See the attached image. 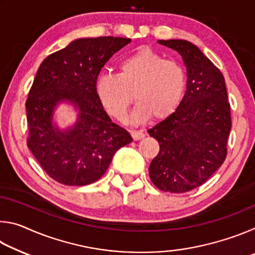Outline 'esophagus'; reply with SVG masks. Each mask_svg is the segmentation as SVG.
I'll return each mask as SVG.
<instances>
[{
  "label": "esophagus",
  "mask_w": 255,
  "mask_h": 255,
  "mask_svg": "<svg viewBox=\"0 0 255 255\" xmlns=\"http://www.w3.org/2000/svg\"><path fill=\"white\" fill-rule=\"evenodd\" d=\"M130 133H131V137L133 140H139V139H141V138L145 137V132L141 130H132V131H130Z\"/></svg>",
  "instance_id": "34e87169"
}]
</instances>
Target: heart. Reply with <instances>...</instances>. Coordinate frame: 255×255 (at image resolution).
<instances>
[{
    "label": "heart",
    "mask_w": 255,
    "mask_h": 255,
    "mask_svg": "<svg viewBox=\"0 0 255 255\" xmlns=\"http://www.w3.org/2000/svg\"><path fill=\"white\" fill-rule=\"evenodd\" d=\"M118 74L102 73L96 89L103 107L122 120L132 99L136 107L128 122L140 124L150 117L166 118L182 100L187 76L175 60H166L149 48H139L119 63Z\"/></svg>",
    "instance_id": "obj_1"
}]
</instances>
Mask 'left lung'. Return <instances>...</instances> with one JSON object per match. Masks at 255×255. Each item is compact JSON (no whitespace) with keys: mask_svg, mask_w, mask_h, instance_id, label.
<instances>
[{"mask_svg":"<svg viewBox=\"0 0 255 255\" xmlns=\"http://www.w3.org/2000/svg\"><path fill=\"white\" fill-rule=\"evenodd\" d=\"M157 42L182 57L187 90L173 114L148 129L159 144L149 178L163 191L187 192L204 184L226 158L232 122L225 79L190 41Z\"/></svg>","mask_w":255,"mask_h":255,"instance_id":"left-lung-1","label":"left lung"}]
</instances>
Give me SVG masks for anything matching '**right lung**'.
I'll list each match as a JSON object with an SVG mask.
<instances>
[{"label":"right lung","instance_id":"1","mask_svg":"<svg viewBox=\"0 0 255 255\" xmlns=\"http://www.w3.org/2000/svg\"><path fill=\"white\" fill-rule=\"evenodd\" d=\"M131 39L79 38L46 57L25 102L28 147L51 179L65 185H86L105 174L115 153L131 143L126 129L111 122L98 97L99 73L112 55ZM73 107L76 123L60 128L54 112Z\"/></svg>","mask_w":255,"mask_h":255}]
</instances>
